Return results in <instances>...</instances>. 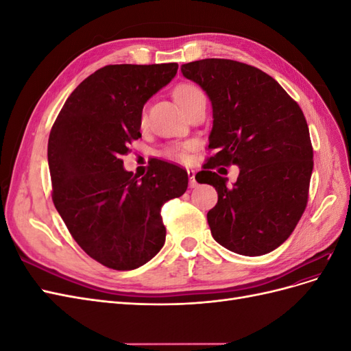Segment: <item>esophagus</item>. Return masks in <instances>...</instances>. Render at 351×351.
Returning a JSON list of instances; mask_svg holds the SVG:
<instances>
[{"mask_svg": "<svg viewBox=\"0 0 351 351\" xmlns=\"http://www.w3.org/2000/svg\"><path fill=\"white\" fill-rule=\"evenodd\" d=\"M187 176H189V186L190 187H196L197 186V182L195 180V171L193 169H187Z\"/></svg>", "mask_w": 351, "mask_h": 351, "instance_id": "esophagus-1", "label": "esophagus"}]
</instances>
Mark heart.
I'll return each mask as SVG.
<instances>
[{
	"mask_svg": "<svg viewBox=\"0 0 351 351\" xmlns=\"http://www.w3.org/2000/svg\"><path fill=\"white\" fill-rule=\"evenodd\" d=\"M202 90L195 86V84H180V86L176 88L174 90V98L177 101V104L182 107L183 110L186 108V105L192 101L193 98H196L197 95H200ZM146 123V114L145 111L141 115V124L145 125ZM190 147V145H173L168 146L162 151V155L169 158V159H177V161H183L187 156V149Z\"/></svg>",
	"mask_w": 351,
	"mask_h": 351,
	"instance_id": "b5f03b06",
	"label": "heart"
}]
</instances>
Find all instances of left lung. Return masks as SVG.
<instances>
[{
    "instance_id": "1",
    "label": "left lung",
    "mask_w": 351,
    "mask_h": 351,
    "mask_svg": "<svg viewBox=\"0 0 351 351\" xmlns=\"http://www.w3.org/2000/svg\"><path fill=\"white\" fill-rule=\"evenodd\" d=\"M212 102L214 125L199 183L214 186L218 204L208 212L212 237L226 249L261 256L290 237L309 196L313 147L302 108L262 70L224 58L182 66ZM239 165L232 186L213 168Z\"/></svg>"
}]
</instances>
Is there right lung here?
I'll return each instance as SVG.
<instances>
[{"label": "right lung", "instance_id": "obj_1", "mask_svg": "<svg viewBox=\"0 0 351 351\" xmlns=\"http://www.w3.org/2000/svg\"><path fill=\"white\" fill-rule=\"evenodd\" d=\"M177 69L105 66L71 92L51 129L52 202L71 237L107 268L130 271L151 261L165 241L162 205L187 189V171L174 164L158 161L139 178L121 159L142 137L143 105Z\"/></svg>", "mask_w": 351, "mask_h": 351}]
</instances>
